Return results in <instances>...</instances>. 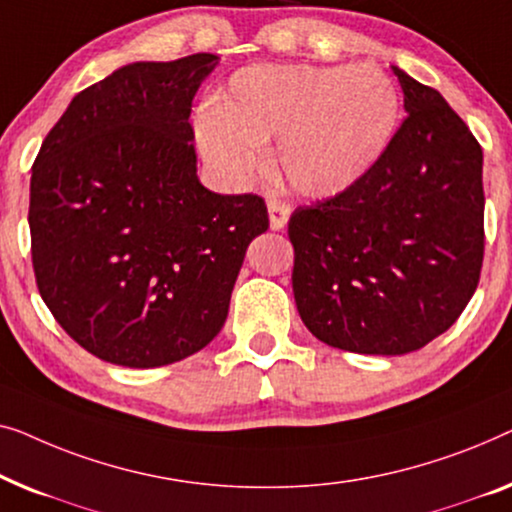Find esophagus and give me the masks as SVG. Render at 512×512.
I'll return each mask as SVG.
<instances>
[{"label": "esophagus", "instance_id": "obj_1", "mask_svg": "<svg viewBox=\"0 0 512 512\" xmlns=\"http://www.w3.org/2000/svg\"><path fill=\"white\" fill-rule=\"evenodd\" d=\"M266 208H269V225L273 232L283 229L287 225V218H290V204L280 199H269L266 201Z\"/></svg>", "mask_w": 512, "mask_h": 512}]
</instances>
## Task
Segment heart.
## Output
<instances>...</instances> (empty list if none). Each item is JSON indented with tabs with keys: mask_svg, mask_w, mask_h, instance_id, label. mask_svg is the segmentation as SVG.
Wrapping results in <instances>:
<instances>
[{
	"mask_svg": "<svg viewBox=\"0 0 512 512\" xmlns=\"http://www.w3.org/2000/svg\"><path fill=\"white\" fill-rule=\"evenodd\" d=\"M399 115L397 85L369 64H250L197 115V141L220 174L246 181L262 143L278 139L276 164L290 190L331 199L383 160Z\"/></svg>",
	"mask_w": 512,
	"mask_h": 512,
	"instance_id": "obj_1",
	"label": "heart"
}]
</instances>
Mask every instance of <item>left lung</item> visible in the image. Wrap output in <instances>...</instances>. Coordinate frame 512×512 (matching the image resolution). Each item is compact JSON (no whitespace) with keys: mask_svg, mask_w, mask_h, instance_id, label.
I'll use <instances>...</instances> for the list:
<instances>
[{"mask_svg":"<svg viewBox=\"0 0 512 512\" xmlns=\"http://www.w3.org/2000/svg\"><path fill=\"white\" fill-rule=\"evenodd\" d=\"M403 118L348 192L290 218L292 290L315 338L359 355H406L455 325L485 250L482 148L443 95L392 67Z\"/></svg>","mask_w":512,"mask_h":512,"instance_id":"8db88e82","label":"left lung"}]
</instances>
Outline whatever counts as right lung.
<instances>
[{
  "mask_svg": "<svg viewBox=\"0 0 512 512\" xmlns=\"http://www.w3.org/2000/svg\"><path fill=\"white\" fill-rule=\"evenodd\" d=\"M218 55L132 62L71 99L30 183L34 276L50 313L104 362L155 369L220 334L257 194L199 183L192 99Z\"/></svg>",
  "mask_w": 512,
  "mask_h": 512,
  "instance_id": "obj_1",
  "label": "right lung"
}]
</instances>
